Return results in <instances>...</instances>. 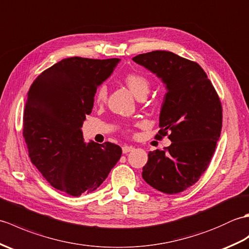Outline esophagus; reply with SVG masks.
<instances>
[{"label":"esophagus","instance_id":"obj_1","mask_svg":"<svg viewBox=\"0 0 249 249\" xmlns=\"http://www.w3.org/2000/svg\"><path fill=\"white\" fill-rule=\"evenodd\" d=\"M133 149H134V147H132V146H124L123 147V152L124 153H128V152L133 150Z\"/></svg>","mask_w":249,"mask_h":249}]
</instances>
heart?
Returning a JSON list of instances; mask_svg holds the SVG:
<instances>
[{
  "label": "heart",
  "instance_id": "obj_1",
  "mask_svg": "<svg viewBox=\"0 0 249 249\" xmlns=\"http://www.w3.org/2000/svg\"><path fill=\"white\" fill-rule=\"evenodd\" d=\"M124 82L125 84L131 89V91L134 93L136 97L142 98L145 97L149 89H150V81L146 78L145 75L141 73L130 72L124 75ZM107 99V85H101L98 88L95 95V101L98 104H103Z\"/></svg>",
  "mask_w": 249,
  "mask_h": 249
}]
</instances>
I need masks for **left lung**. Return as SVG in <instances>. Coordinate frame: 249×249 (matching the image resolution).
<instances>
[{"mask_svg":"<svg viewBox=\"0 0 249 249\" xmlns=\"http://www.w3.org/2000/svg\"><path fill=\"white\" fill-rule=\"evenodd\" d=\"M135 63L166 84L156 139L168 136L169 147L148 154L142 178L154 189L177 194L194 185L209 167L220 136L222 102L196 62L168 51L136 55Z\"/></svg>","mask_w":249,"mask_h":249,"instance_id":"1","label":"left lung"}]
</instances>
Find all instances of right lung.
Returning a JSON list of instances; mask_svg holds the SVG:
<instances>
[{"mask_svg": "<svg viewBox=\"0 0 249 249\" xmlns=\"http://www.w3.org/2000/svg\"><path fill=\"white\" fill-rule=\"evenodd\" d=\"M119 58L62 59L37 76L27 92L23 134L32 163L50 184L70 196L97 190L119 161L113 142L86 143L81 128L99 84Z\"/></svg>", "mask_w": 249, "mask_h": 249, "instance_id": "add662e5", "label": "right lung"}]
</instances>
